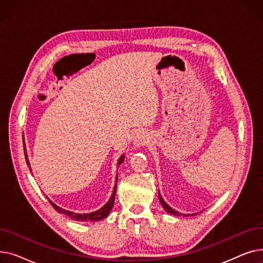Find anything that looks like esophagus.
<instances>
[{"mask_svg":"<svg viewBox=\"0 0 263 263\" xmlns=\"http://www.w3.org/2000/svg\"><path fill=\"white\" fill-rule=\"evenodd\" d=\"M149 141V137L148 134L145 131H140L137 132V134L135 135V139H134V146L135 147H141L144 146L148 143Z\"/></svg>","mask_w":263,"mask_h":263,"instance_id":"34e87169","label":"esophagus"}]
</instances>
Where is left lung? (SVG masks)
<instances>
[{"label": "left lung", "instance_id": "left-lung-1", "mask_svg": "<svg viewBox=\"0 0 263 263\" xmlns=\"http://www.w3.org/2000/svg\"><path fill=\"white\" fill-rule=\"evenodd\" d=\"M159 199H160V201H161V203H162V205H163V208L166 210V212H168L170 214H173V215H184V216H187V214H181V213H179L178 211H176L175 209H173V208H171V206L164 201V199L162 198V196H161V194H160V192H159ZM195 215V214H194Z\"/></svg>", "mask_w": 263, "mask_h": 263}]
</instances>
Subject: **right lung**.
I'll use <instances>...</instances> for the list:
<instances>
[{
    "label": "right lung",
    "mask_w": 263,
    "mask_h": 263,
    "mask_svg": "<svg viewBox=\"0 0 263 263\" xmlns=\"http://www.w3.org/2000/svg\"><path fill=\"white\" fill-rule=\"evenodd\" d=\"M23 148H24V156H25L26 164H27V166H29L30 170H31V165H30V162H29V158H27V153H26L24 139H23ZM123 160H124V155H122L120 157V159L118 160L117 165H120L123 162ZM117 177L118 176H116V183H115V186H114V190H113L112 196H110L108 201L102 206V208H100L99 210H97V211H93V212H90V213H82V214L81 213H74L72 211H68V210H65L63 208H60L59 205H57L54 202H52L50 199H49V201H50V203H51V205L53 206V208L57 210L59 213L65 214L67 216H69V217L73 218L74 220H80V222H98V220H101V219L105 218L109 214L110 210H112V208H113L114 201H115V194H116V190H117Z\"/></svg>",
    "instance_id": "1"
}]
</instances>
